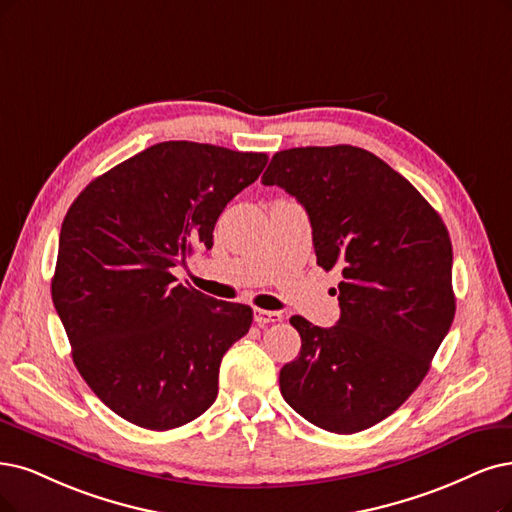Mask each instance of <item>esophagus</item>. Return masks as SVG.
<instances>
[{
	"label": "esophagus",
	"mask_w": 512,
	"mask_h": 512,
	"mask_svg": "<svg viewBox=\"0 0 512 512\" xmlns=\"http://www.w3.org/2000/svg\"><path fill=\"white\" fill-rule=\"evenodd\" d=\"M255 323L259 327H268V325H274V323H280L282 320V314L280 312H270V310H259L255 308Z\"/></svg>",
	"instance_id": "34e87169"
}]
</instances>
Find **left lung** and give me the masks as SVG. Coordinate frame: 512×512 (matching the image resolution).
<instances>
[{
	"mask_svg": "<svg viewBox=\"0 0 512 512\" xmlns=\"http://www.w3.org/2000/svg\"><path fill=\"white\" fill-rule=\"evenodd\" d=\"M261 181L301 202L316 263L344 276L337 325L291 318L301 350L280 369V392L318 428L367 430L422 384L453 323L447 227L403 175L361 147L278 151Z\"/></svg>",
	"mask_w": 512,
	"mask_h": 512,
	"instance_id": "left-lung-1",
	"label": "left lung"
}]
</instances>
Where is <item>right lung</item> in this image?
Masks as SVG:
<instances>
[{
    "label": "right lung",
    "mask_w": 512,
    "mask_h": 512,
    "mask_svg": "<svg viewBox=\"0 0 512 512\" xmlns=\"http://www.w3.org/2000/svg\"><path fill=\"white\" fill-rule=\"evenodd\" d=\"M268 156L164 141L90 181L65 215L52 301L84 382L147 430L196 420L253 310L177 285L175 266L211 249L223 208Z\"/></svg>",
    "instance_id": "1"
}]
</instances>
